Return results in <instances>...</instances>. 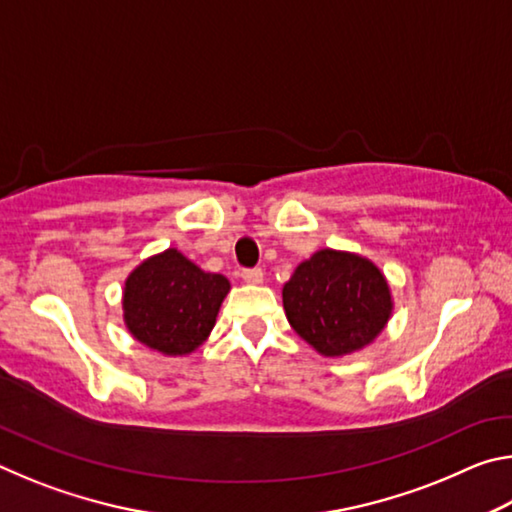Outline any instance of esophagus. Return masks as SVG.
Returning <instances> with one entry per match:
<instances>
[{
    "label": "esophagus",
    "instance_id": "34e87169",
    "mask_svg": "<svg viewBox=\"0 0 512 512\" xmlns=\"http://www.w3.org/2000/svg\"><path fill=\"white\" fill-rule=\"evenodd\" d=\"M241 277H244V282L248 284H262L264 271L262 268H244V271H241Z\"/></svg>",
    "mask_w": 512,
    "mask_h": 512
}]
</instances>
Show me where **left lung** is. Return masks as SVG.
<instances>
[{
	"label": "left lung",
	"instance_id": "left-lung-1",
	"mask_svg": "<svg viewBox=\"0 0 512 512\" xmlns=\"http://www.w3.org/2000/svg\"><path fill=\"white\" fill-rule=\"evenodd\" d=\"M291 327L325 357L361 350L391 318V291L379 268L359 255L318 250L282 289Z\"/></svg>",
	"mask_w": 512,
	"mask_h": 512
}]
</instances>
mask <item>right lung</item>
I'll use <instances>...</instances> for the list:
<instances>
[{"mask_svg":"<svg viewBox=\"0 0 512 512\" xmlns=\"http://www.w3.org/2000/svg\"><path fill=\"white\" fill-rule=\"evenodd\" d=\"M228 291L230 282L223 275L205 273L169 248L146 259L126 280V325L146 348L187 354L212 332Z\"/></svg>","mask_w":512,"mask_h":512,"instance_id":"add662e5","label":"right lung"}]
</instances>
